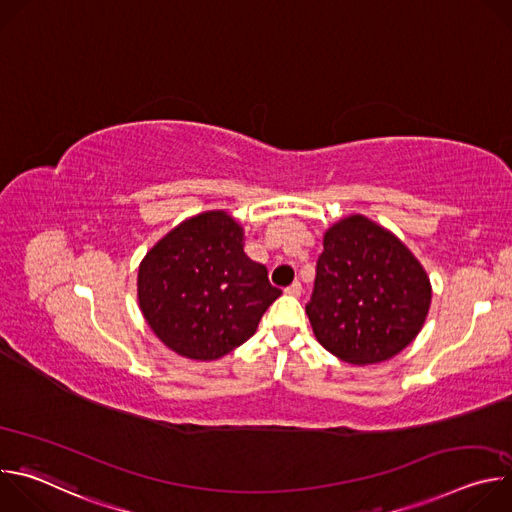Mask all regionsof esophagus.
Masks as SVG:
<instances>
[{"label":"esophagus","mask_w":512,"mask_h":512,"mask_svg":"<svg viewBox=\"0 0 512 512\" xmlns=\"http://www.w3.org/2000/svg\"><path fill=\"white\" fill-rule=\"evenodd\" d=\"M283 291H285L287 296H291V298H300V296H302V283H300V281H294L291 285H287Z\"/></svg>","instance_id":"obj_1"}]
</instances>
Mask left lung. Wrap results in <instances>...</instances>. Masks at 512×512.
<instances>
[{
  "mask_svg": "<svg viewBox=\"0 0 512 512\" xmlns=\"http://www.w3.org/2000/svg\"><path fill=\"white\" fill-rule=\"evenodd\" d=\"M429 302L423 267L395 235L358 214L326 231L306 314L328 352L352 364L389 360L417 336Z\"/></svg>",
  "mask_w": 512,
  "mask_h": 512,
  "instance_id": "8db88e82",
  "label": "left lung"
}]
</instances>
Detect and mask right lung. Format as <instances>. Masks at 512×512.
I'll return each mask as SVG.
<instances>
[{"label": "right lung", "mask_w": 512, "mask_h": 512, "mask_svg": "<svg viewBox=\"0 0 512 512\" xmlns=\"http://www.w3.org/2000/svg\"><path fill=\"white\" fill-rule=\"evenodd\" d=\"M267 269L243 251L225 212H204L170 231L139 265L137 296L156 336L174 352L214 360L247 342L279 298Z\"/></svg>", "instance_id": "1"}]
</instances>
